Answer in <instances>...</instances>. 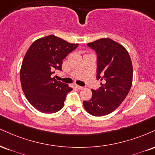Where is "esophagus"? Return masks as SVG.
<instances>
[{
  "mask_svg": "<svg viewBox=\"0 0 155 155\" xmlns=\"http://www.w3.org/2000/svg\"><path fill=\"white\" fill-rule=\"evenodd\" d=\"M76 87L77 89H84V87H81V86H79V85H76Z\"/></svg>",
  "mask_w": 155,
  "mask_h": 155,
  "instance_id": "1",
  "label": "esophagus"
}]
</instances>
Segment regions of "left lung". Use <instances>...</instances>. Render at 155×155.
<instances>
[{"label":"left lung","instance_id":"left-lung-1","mask_svg":"<svg viewBox=\"0 0 155 155\" xmlns=\"http://www.w3.org/2000/svg\"><path fill=\"white\" fill-rule=\"evenodd\" d=\"M96 51L97 79L103 81L97 90L92 89V98L84 101L85 110L94 116L114 111L129 92L133 81V66L127 50L110 38L87 43Z\"/></svg>","mask_w":155,"mask_h":155}]
</instances>
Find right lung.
Wrapping results in <instances>:
<instances>
[{
    "label": "right lung",
    "mask_w": 155,
    "mask_h": 155,
    "mask_svg": "<svg viewBox=\"0 0 155 155\" xmlns=\"http://www.w3.org/2000/svg\"><path fill=\"white\" fill-rule=\"evenodd\" d=\"M79 44L69 43L55 35L35 40L26 53L20 70L22 90L29 103L43 113H54L64 105L71 87L52 77L61 71L63 60Z\"/></svg>",
    "instance_id": "1"
}]
</instances>
